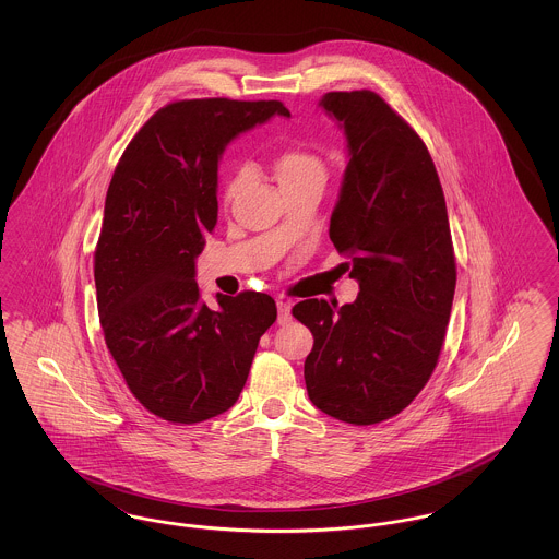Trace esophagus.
<instances>
[{
	"instance_id": "obj_1",
	"label": "esophagus",
	"mask_w": 559,
	"mask_h": 559,
	"mask_svg": "<svg viewBox=\"0 0 559 559\" xmlns=\"http://www.w3.org/2000/svg\"><path fill=\"white\" fill-rule=\"evenodd\" d=\"M276 310H278V322L285 324L292 319V304L287 299H278L276 301Z\"/></svg>"
}]
</instances>
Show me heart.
<instances>
[{"label": "heart", "mask_w": 559, "mask_h": 559, "mask_svg": "<svg viewBox=\"0 0 559 559\" xmlns=\"http://www.w3.org/2000/svg\"><path fill=\"white\" fill-rule=\"evenodd\" d=\"M272 171L274 178L278 180L281 188L299 187V185H308V182H324L326 176V167L324 160L320 159L317 153L301 148V146H292L287 151H283L274 163H272ZM247 180V171L240 169L237 171L228 187H226V201H230L237 192H239L242 185Z\"/></svg>", "instance_id": "1"}]
</instances>
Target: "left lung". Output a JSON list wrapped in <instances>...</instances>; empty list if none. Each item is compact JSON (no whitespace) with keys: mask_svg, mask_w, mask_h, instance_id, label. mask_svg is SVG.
Listing matches in <instances>:
<instances>
[{"mask_svg":"<svg viewBox=\"0 0 559 559\" xmlns=\"http://www.w3.org/2000/svg\"><path fill=\"white\" fill-rule=\"evenodd\" d=\"M347 160L329 237L358 281L356 301L304 299L293 317L314 335L304 377L312 404L381 424L426 388L451 319L456 266L444 192L427 146L371 90L329 92Z\"/></svg>","mask_w":559,"mask_h":559,"instance_id":"left-lung-1","label":"left lung"}]
</instances>
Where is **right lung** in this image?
I'll return each instance as SVG.
<instances>
[{
    "mask_svg": "<svg viewBox=\"0 0 559 559\" xmlns=\"http://www.w3.org/2000/svg\"><path fill=\"white\" fill-rule=\"evenodd\" d=\"M278 100H180L135 133L108 185L94 253L108 352L138 402L169 424L222 415L247 381L260 337L276 320L266 293L201 301L194 260L217 222V163L226 144Z\"/></svg>",
    "mask_w": 559,
    "mask_h": 559,
    "instance_id": "right-lung-1",
    "label": "right lung"
}]
</instances>
